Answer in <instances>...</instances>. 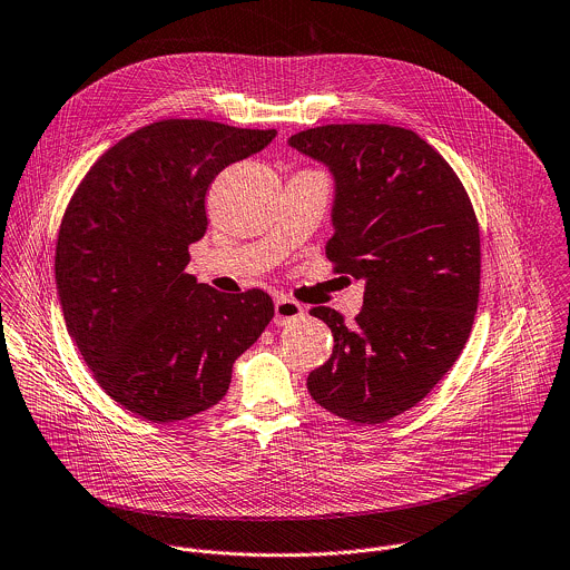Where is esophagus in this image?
<instances>
[{
  "label": "esophagus",
  "instance_id": "obj_1",
  "mask_svg": "<svg viewBox=\"0 0 570 570\" xmlns=\"http://www.w3.org/2000/svg\"><path fill=\"white\" fill-rule=\"evenodd\" d=\"M302 315H304V308L295 299H291L286 295H279L275 299V324L277 326H286L291 320H297Z\"/></svg>",
  "mask_w": 570,
  "mask_h": 570
}]
</instances>
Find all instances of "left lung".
<instances>
[{
	"instance_id": "1",
	"label": "left lung",
	"mask_w": 570,
	"mask_h": 570,
	"mask_svg": "<svg viewBox=\"0 0 570 570\" xmlns=\"http://www.w3.org/2000/svg\"><path fill=\"white\" fill-rule=\"evenodd\" d=\"M335 177L326 257L364 279L353 324L328 308L335 346L308 375L311 397L355 424L420 404L460 357L480 299V224L455 170L417 132L328 124L288 139Z\"/></svg>"
}]
</instances>
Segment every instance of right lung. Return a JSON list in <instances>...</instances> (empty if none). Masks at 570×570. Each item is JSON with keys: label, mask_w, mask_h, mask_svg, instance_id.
Returning <instances> with one entry per match:
<instances>
[{"label": "right lung", "mask_w": 570, "mask_h": 570, "mask_svg": "<svg viewBox=\"0 0 570 570\" xmlns=\"http://www.w3.org/2000/svg\"><path fill=\"white\" fill-rule=\"evenodd\" d=\"M275 135L208 119L148 124L110 146L66 206L55 248L66 328L106 395L148 422L215 406L275 315L259 288L228 295L186 273L210 181Z\"/></svg>", "instance_id": "add662e5"}]
</instances>
